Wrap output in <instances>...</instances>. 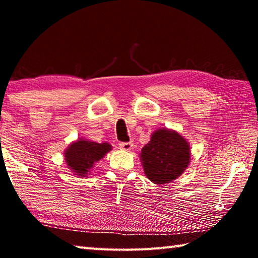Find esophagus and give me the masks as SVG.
I'll list each match as a JSON object with an SVG mask.
<instances>
[{"mask_svg":"<svg viewBox=\"0 0 258 258\" xmlns=\"http://www.w3.org/2000/svg\"><path fill=\"white\" fill-rule=\"evenodd\" d=\"M133 147L132 142H120L119 143V148L123 150H131Z\"/></svg>","mask_w":258,"mask_h":258,"instance_id":"obj_1","label":"esophagus"}]
</instances>
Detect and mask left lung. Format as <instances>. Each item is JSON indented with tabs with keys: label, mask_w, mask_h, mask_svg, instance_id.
I'll return each mask as SVG.
<instances>
[{
	"label": "left lung",
	"mask_w": 258,
	"mask_h": 258,
	"mask_svg": "<svg viewBox=\"0 0 258 258\" xmlns=\"http://www.w3.org/2000/svg\"><path fill=\"white\" fill-rule=\"evenodd\" d=\"M141 159L148 178L156 184H164L185 171L190 161V148L178 133L158 130L142 148Z\"/></svg>",
	"instance_id": "obj_1"
}]
</instances>
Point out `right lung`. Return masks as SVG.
Here are the masks:
<instances>
[{
    "label": "right lung",
    "instance_id": "right-lung-1",
    "mask_svg": "<svg viewBox=\"0 0 258 258\" xmlns=\"http://www.w3.org/2000/svg\"><path fill=\"white\" fill-rule=\"evenodd\" d=\"M111 149L109 143H97L91 141L74 142L69 146L64 154L67 165L77 175L85 176L95 163L103 158V156Z\"/></svg>",
    "mask_w": 258,
    "mask_h": 258
}]
</instances>
